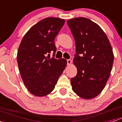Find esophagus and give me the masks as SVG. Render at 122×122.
<instances>
[{"mask_svg":"<svg viewBox=\"0 0 122 122\" xmlns=\"http://www.w3.org/2000/svg\"><path fill=\"white\" fill-rule=\"evenodd\" d=\"M67 64L68 65H70L72 63V61L71 60H67Z\"/></svg>","mask_w":122,"mask_h":122,"instance_id":"1","label":"esophagus"}]
</instances>
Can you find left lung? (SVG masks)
<instances>
[{"label":"left lung","mask_w":122,"mask_h":122,"mask_svg":"<svg viewBox=\"0 0 122 122\" xmlns=\"http://www.w3.org/2000/svg\"><path fill=\"white\" fill-rule=\"evenodd\" d=\"M75 39L74 64L77 74L71 79L73 91L89 99L98 96L109 78L114 56L108 38L97 24L85 17L68 20Z\"/></svg>","instance_id":"obj_1"}]
</instances>
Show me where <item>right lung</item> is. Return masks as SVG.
Here are the masks:
<instances>
[{
    "instance_id": "right-lung-1",
    "label": "right lung",
    "mask_w": 122,
    "mask_h": 122,
    "mask_svg": "<svg viewBox=\"0 0 122 122\" xmlns=\"http://www.w3.org/2000/svg\"><path fill=\"white\" fill-rule=\"evenodd\" d=\"M65 23L57 17L43 19L27 32L19 49L17 60L20 75L28 91L37 97L47 95L66 65L64 58H50L56 54L54 40Z\"/></svg>"
}]
</instances>
